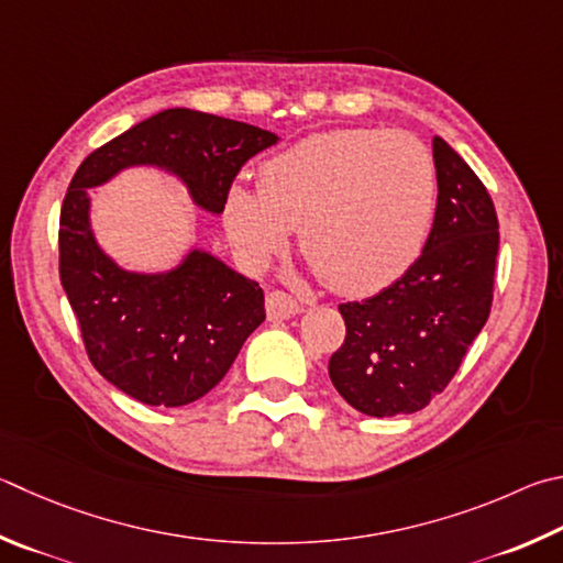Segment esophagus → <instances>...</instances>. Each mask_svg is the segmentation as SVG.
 I'll list each match as a JSON object with an SVG mask.
<instances>
[{
    "label": "esophagus",
    "mask_w": 563,
    "mask_h": 563,
    "mask_svg": "<svg viewBox=\"0 0 563 563\" xmlns=\"http://www.w3.org/2000/svg\"><path fill=\"white\" fill-rule=\"evenodd\" d=\"M265 312H268V320H288V317L302 312V305L292 300L288 292L271 290L265 295Z\"/></svg>",
    "instance_id": "34e87169"
}]
</instances>
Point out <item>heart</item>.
<instances>
[{
	"label": "heart",
	"mask_w": 563,
	"mask_h": 563,
	"mask_svg": "<svg viewBox=\"0 0 563 563\" xmlns=\"http://www.w3.org/2000/svg\"><path fill=\"white\" fill-rule=\"evenodd\" d=\"M435 167L404 132H317L261 165L258 189L233 184L223 223L239 258L261 268L288 243L344 295L386 288L421 255L435 213Z\"/></svg>",
	"instance_id": "heart-1"
}]
</instances>
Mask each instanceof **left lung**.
<instances>
[{"mask_svg": "<svg viewBox=\"0 0 563 563\" xmlns=\"http://www.w3.org/2000/svg\"><path fill=\"white\" fill-rule=\"evenodd\" d=\"M433 162L438 201L421 258L382 292L340 305L346 336L330 360V379L346 404L374 418L431 404L493 305L495 203L443 137H433Z\"/></svg>", "mask_w": 563, "mask_h": 563, "instance_id": "left-lung-1", "label": "left lung"}]
</instances>
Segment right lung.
I'll list each match as a JSON object with an SVG mask.
<instances>
[{
	"mask_svg": "<svg viewBox=\"0 0 563 563\" xmlns=\"http://www.w3.org/2000/svg\"><path fill=\"white\" fill-rule=\"evenodd\" d=\"M278 135L249 122L169 108L84 159L60 209V285L96 369L147 406L209 394L265 320L263 290L199 243L165 271H130L100 246L93 194L125 169L175 177L191 203L219 217L239 169Z\"/></svg>",
	"mask_w": 563,
	"mask_h": 563,
	"instance_id": "add662e5",
	"label": "right lung"
}]
</instances>
